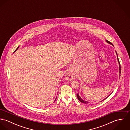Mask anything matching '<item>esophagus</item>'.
<instances>
[{
  "label": "esophagus",
  "mask_w": 130,
  "mask_h": 130,
  "mask_svg": "<svg viewBox=\"0 0 130 130\" xmlns=\"http://www.w3.org/2000/svg\"><path fill=\"white\" fill-rule=\"evenodd\" d=\"M74 75L71 73H68L66 75V78L68 81H72L74 78Z\"/></svg>",
  "instance_id": "obj_1"
}]
</instances>
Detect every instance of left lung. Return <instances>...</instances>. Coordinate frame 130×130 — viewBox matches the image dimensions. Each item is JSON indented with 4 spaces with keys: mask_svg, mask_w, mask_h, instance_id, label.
Wrapping results in <instances>:
<instances>
[{
    "mask_svg": "<svg viewBox=\"0 0 130 130\" xmlns=\"http://www.w3.org/2000/svg\"><path fill=\"white\" fill-rule=\"evenodd\" d=\"M106 41L108 42V43H110V44H111L112 45H113L112 43H111V42H110L109 41H108V40H106ZM116 54H117V58H118V62H119V70H120V74H121V65H120V61H119V58H118V55H117V52H116ZM76 96H77V99L79 100V101H80V102H82V103H84V104H87L88 102H86V101H84L83 100H82L81 98H80V97L79 96V94H78V93H77L76 94ZM108 96H107L106 98H105L104 100H103L102 101H103L104 100H105V99H106Z\"/></svg>",
    "mask_w": 130,
    "mask_h": 130,
    "instance_id": "1",
    "label": "left lung"
}]
</instances>
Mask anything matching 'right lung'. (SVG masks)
Segmentation results:
<instances>
[{
  "label": "right lung",
  "instance_id": "add662e5",
  "mask_svg": "<svg viewBox=\"0 0 130 130\" xmlns=\"http://www.w3.org/2000/svg\"><path fill=\"white\" fill-rule=\"evenodd\" d=\"M19 47H18V48H17V50H18V48H19ZM16 50H15V51H16ZM56 100H55V101H56Z\"/></svg>",
  "mask_w": 130,
  "mask_h": 130
}]
</instances>
